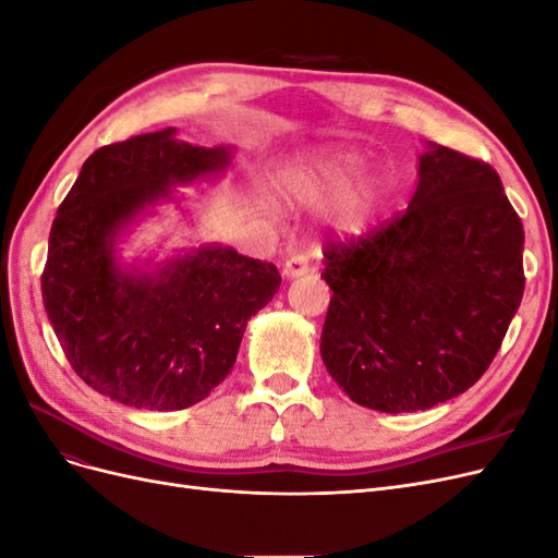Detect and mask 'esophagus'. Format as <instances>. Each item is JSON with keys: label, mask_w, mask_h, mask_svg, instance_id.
Wrapping results in <instances>:
<instances>
[{"label": "esophagus", "mask_w": 558, "mask_h": 558, "mask_svg": "<svg viewBox=\"0 0 558 558\" xmlns=\"http://www.w3.org/2000/svg\"><path fill=\"white\" fill-rule=\"evenodd\" d=\"M310 272V260L307 256H302V253H298V256H291L289 260L283 263V277L286 279H298L302 275Z\"/></svg>", "instance_id": "1"}]
</instances>
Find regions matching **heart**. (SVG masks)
Listing matches in <instances>:
<instances>
[{
  "label": "heart",
  "mask_w": 558,
  "mask_h": 558,
  "mask_svg": "<svg viewBox=\"0 0 558 558\" xmlns=\"http://www.w3.org/2000/svg\"><path fill=\"white\" fill-rule=\"evenodd\" d=\"M363 160L351 154V150L330 148L324 150L298 167H291L281 177V191L286 197L295 202H316L335 191L361 170ZM379 205V183L375 179H363L356 185H351L344 195L337 199L335 207V226L347 234H361L375 209Z\"/></svg>",
  "instance_id": "1"
}]
</instances>
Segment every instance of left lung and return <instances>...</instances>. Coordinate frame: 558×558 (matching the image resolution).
<instances>
[{"label": "left lung", "mask_w": 558, "mask_h": 558, "mask_svg": "<svg viewBox=\"0 0 558 558\" xmlns=\"http://www.w3.org/2000/svg\"><path fill=\"white\" fill-rule=\"evenodd\" d=\"M326 251L320 359L353 402L386 414L468 391L523 295V228L498 172L433 142L408 211Z\"/></svg>", "instance_id": "obj_1"}]
</instances>
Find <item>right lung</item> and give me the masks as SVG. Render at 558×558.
<instances>
[{
    "label": "right lung",
    "instance_id": "1",
    "mask_svg": "<svg viewBox=\"0 0 558 558\" xmlns=\"http://www.w3.org/2000/svg\"><path fill=\"white\" fill-rule=\"evenodd\" d=\"M230 160V146H193L165 128L83 162L50 228L41 295L66 361L97 393L150 412L205 400L238 361L248 318L279 291L272 263L221 244L162 263L118 256L132 223Z\"/></svg>",
    "mask_w": 558,
    "mask_h": 558
}]
</instances>
